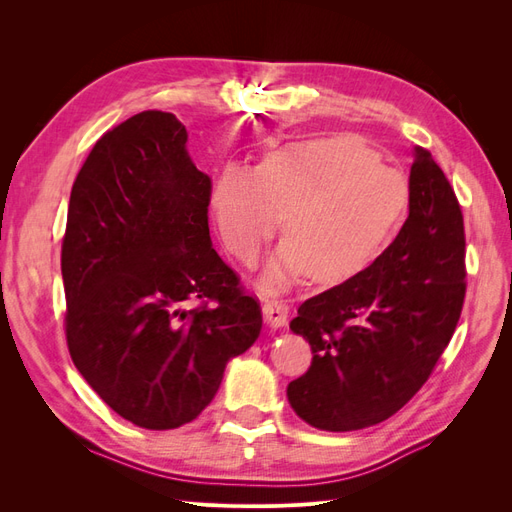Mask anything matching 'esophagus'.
Instances as JSON below:
<instances>
[{"mask_svg": "<svg viewBox=\"0 0 512 512\" xmlns=\"http://www.w3.org/2000/svg\"><path fill=\"white\" fill-rule=\"evenodd\" d=\"M262 316H265L271 329H282L288 322V305L284 301H265L262 305Z\"/></svg>", "mask_w": 512, "mask_h": 512, "instance_id": "34e87169", "label": "esophagus"}]
</instances>
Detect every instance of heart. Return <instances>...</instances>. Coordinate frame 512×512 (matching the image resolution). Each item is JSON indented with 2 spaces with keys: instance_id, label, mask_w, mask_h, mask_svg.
Listing matches in <instances>:
<instances>
[{
  "instance_id": "b5f03b06",
  "label": "heart",
  "mask_w": 512,
  "mask_h": 512,
  "mask_svg": "<svg viewBox=\"0 0 512 512\" xmlns=\"http://www.w3.org/2000/svg\"><path fill=\"white\" fill-rule=\"evenodd\" d=\"M406 205L404 175L352 134L284 145L258 168L226 164L211 190L220 237L245 265L286 213L288 237L260 277L269 292L305 273L322 286L350 280L389 245Z\"/></svg>"
}]
</instances>
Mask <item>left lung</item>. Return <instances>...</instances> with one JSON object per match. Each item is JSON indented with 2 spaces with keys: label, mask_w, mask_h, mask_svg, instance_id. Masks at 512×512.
Segmentation results:
<instances>
[{
  "label": "left lung",
  "mask_w": 512,
  "mask_h": 512,
  "mask_svg": "<svg viewBox=\"0 0 512 512\" xmlns=\"http://www.w3.org/2000/svg\"><path fill=\"white\" fill-rule=\"evenodd\" d=\"M408 218L393 243L344 284L299 307L290 331L312 367L286 389L292 410L322 431L378 425L404 408L451 342L466 297V237L451 183L414 147Z\"/></svg>",
  "instance_id": "8db88e82"
}]
</instances>
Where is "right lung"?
Masks as SVG:
<instances>
[{
	"instance_id": "1",
	"label": "right lung",
	"mask_w": 512,
	"mask_h": 512,
	"mask_svg": "<svg viewBox=\"0 0 512 512\" xmlns=\"http://www.w3.org/2000/svg\"><path fill=\"white\" fill-rule=\"evenodd\" d=\"M185 143L162 111L106 132L72 185L61 245L76 369L119 416L156 431L194 421L262 329L260 305L213 250L211 179Z\"/></svg>"
}]
</instances>
